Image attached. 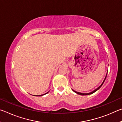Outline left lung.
Returning a JSON list of instances; mask_svg holds the SVG:
<instances>
[{"instance_id": "left-lung-1", "label": "left lung", "mask_w": 122, "mask_h": 122, "mask_svg": "<svg viewBox=\"0 0 122 122\" xmlns=\"http://www.w3.org/2000/svg\"><path fill=\"white\" fill-rule=\"evenodd\" d=\"M107 73H108V72H107ZM107 75H106V77H105V78H104V81H103V83L101 84V85L99 86L98 88H97L96 89H95V90H94L93 92H89V93H87V94H84V93H81V92H75V91H74V90H73L74 92H76V94H78V95H90V94H93L94 92H96L97 90H98L99 89H100L101 86H102L103 85V83H104V81H105V80H106V77H107Z\"/></svg>"}]
</instances>
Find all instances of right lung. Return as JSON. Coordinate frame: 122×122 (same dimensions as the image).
I'll return each mask as SVG.
<instances>
[{"instance_id": "obj_1", "label": "right lung", "mask_w": 122, "mask_h": 122, "mask_svg": "<svg viewBox=\"0 0 122 122\" xmlns=\"http://www.w3.org/2000/svg\"><path fill=\"white\" fill-rule=\"evenodd\" d=\"M48 92H47V93H46V94H47V93H48ZM44 95H45V94H44ZM39 96H40V95H39ZM40 96H42V95H40Z\"/></svg>"}]
</instances>
